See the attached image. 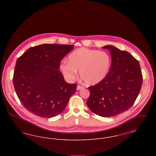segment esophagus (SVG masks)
<instances>
[{"mask_svg":"<svg viewBox=\"0 0 156 156\" xmlns=\"http://www.w3.org/2000/svg\"><path fill=\"white\" fill-rule=\"evenodd\" d=\"M83 87L80 86V85H78V86H77V88H76V89H77V90H80V89H83Z\"/></svg>","mask_w":156,"mask_h":156,"instance_id":"esophagus-1","label":"esophagus"}]
</instances>
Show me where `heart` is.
<instances>
[{
	"label": "heart",
	"instance_id": "b5f03b06",
	"mask_svg": "<svg viewBox=\"0 0 156 156\" xmlns=\"http://www.w3.org/2000/svg\"><path fill=\"white\" fill-rule=\"evenodd\" d=\"M111 66V58L106 51L80 48L71 52L68 61H63L60 66L62 73L69 80H73L78 75L88 85L102 81Z\"/></svg>",
	"mask_w": 156,
	"mask_h": 156
}]
</instances>
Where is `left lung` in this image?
Instances as JSON below:
<instances>
[{
  "mask_svg": "<svg viewBox=\"0 0 156 156\" xmlns=\"http://www.w3.org/2000/svg\"><path fill=\"white\" fill-rule=\"evenodd\" d=\"M102 48L110 51L111 67L102 81L88 87L87 104L98 115L112 117L133 106L141 89L143 76L139 62L129 52L113 45Z\"/></svg>",
  "mask_w": 156,
  "mask_h": 156,
  "instance_id": "1",
  "label": "left lung"
}]
</instances>
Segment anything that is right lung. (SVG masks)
I'll list each match as a JSON object with an SVG mask.
<instances>
[{
    "mask_svg": "<svg viewBox=\"0 0 156 156\" xmlns=\"http://www.w3.org/2000/svg\"><path fill=\"white\" fill-rule=\"evenodd\" d=\"M73 49L71 45H39L29 48L17 59L13 82L27 111L46 118L64 111L77 85L65 81L59 64Z\"/></svg>",
    "mask_w": 156,
    "mask_h": 156,
    "instance_id": "obj_1",
    "label": "right lung"
}]
</instances>
